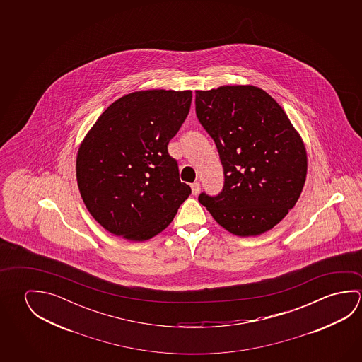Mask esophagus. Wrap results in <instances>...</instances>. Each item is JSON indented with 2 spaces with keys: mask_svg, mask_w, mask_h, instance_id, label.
<instances>
[{
  "mask_svg": "<svg viewBox=\"0 0 362 362\" xmlns=\"http://www.w3.org/2000/svg\"><path fill=\"white\" fill-rule=\"evenodd\" d=\"M199 190H201L199 182H194V183L192 184V193H193V196H197L199 193Z\"/></svg>",
  "mask_w": 362,
  "mask_h": 362,
  "instance_id": "1",
  "label": "esophagus"
}]
</instances>
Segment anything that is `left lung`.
<instances>
[{
	"label": "left lung",
	"mask_w": 362,
	"mask_h": 362,
	"mask_svg": "<svg viewBox=\"0 0 362 362\" xmlns=\"http://www.w3.org/2000/svg\"><path fill=\"white\" fill-rule=\"evenodd\" d=\"M196 113L214 139L225 184L198 201L236 236L272 230L296 206L307 177L302 137L273 97L254 86L196 90Z\"/></svg>",
	"instance_id": "8db88e82"
}]
</instances>
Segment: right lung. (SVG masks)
Returning a JSON list of instances; mask_svg holds the SVG:
<instances>
[{"label":"right lung","mask_w":362,"mask_h":362,"mask_svg":"<svg viewBox=\"0 0 362 362\" xmlns=\"http://www.w3.org/2000/svg\"><path fill=\"white\" fill-rule=\"evenodd\" d=\"M192 90L151 89L107 107L79 146L84 204L116 236L145 241L165 230L192 190L168 153L189 113Z\"/></svg>","instance_id":"add662e5"}]
</instances>
